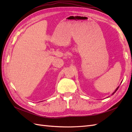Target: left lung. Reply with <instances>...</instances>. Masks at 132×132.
Listing matches in <instances>:
<instances>
[{
  "mask_svg": "<svg viewBox=\"0 0 132 132\" xmlns=\"http://www.w3.org/2000/svg\"><path fill=\"white\" fill-rule=\"evenodd\" d=\"M119 87H119H117V88H116V89H115V91H114V92H113V93H112V95H113V94H114V93H115V92H116L117 91V89H118Z\"/></svg>",
  "mask_w": 132,
  "mask_h": 132,
  "instance_id": "1",
  "label": "left lung"
}]
</instances>
